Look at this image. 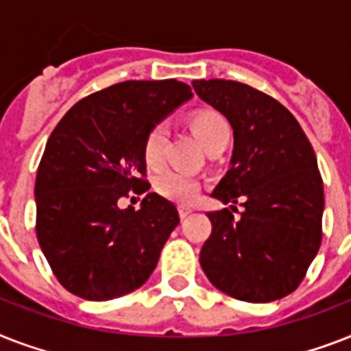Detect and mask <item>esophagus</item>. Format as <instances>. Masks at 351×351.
I'll return each instance as SVG.
<instances>
[{
  "instance_id": "obj_1",
  "label": "esophagus",
  "mask_w": 351,
  "mask_h": 351,
  "mask_svg": "<svg viewBox=\"0 0 351 351\" xmlns=\"http://www.w3.org/2000/svg\"><path fill=\"white\" fill-rule=\"evenodd\" d=\"M193 209L187 208V206H178V215H180V219H186L187 215H191Z\"/></svg>"
}]
</instances>
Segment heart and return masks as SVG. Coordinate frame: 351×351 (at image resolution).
I'll return each instance as SVG.
<instances>
[{
	"instance_id": "heart-1",
	"label": "heart",
	"mask_w": 351,
	"mask_h": 351,
	"mask_svg": "<svg viewBox=\"0 0 351 351\" xmlns=\"http://www.w3.org/2000/svg\"><path fill=\"white\" fill-rule=\"evenodd\" d=\"M191 127L206 149L219 142L220 138L230 134V123L219 112H200L191 120ZM165 142H167V125L162 121L147 132L143 143V154L149 165H158L164 160ZM154 189L167 200L189 204L198 197L202 189V180L191 173L167 169L154 178Z\"/></svg>"
}]
</instances>
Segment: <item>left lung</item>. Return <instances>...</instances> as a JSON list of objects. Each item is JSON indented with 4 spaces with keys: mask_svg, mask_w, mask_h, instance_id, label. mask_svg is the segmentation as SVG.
Listing matches in <instances>:
<instances>
[{
    "mask_svg": "<svg viewBox=\"0 0 351 351\" xmlns=\"http://www.w3.org/2000/svg\"><path fill=\"white\" fill-rule=\"evenodd\" d=\"M200 100L233 127L231 167L211 197L245 208L208 213L200 266L215 288L245 302L297 289L321 247L324 191L310 140L275 98L231 80H195Z\"/></svg>",
    "mask_w": 351,
    "mask_h": 351,
    "instance_id": "left-lung-1",
    "label": "left lung"
}]
</instances>
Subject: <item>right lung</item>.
Masks as SVG:
<instances>
[{
  "instance_id": "right-lung-1",
  "label": "right lung",
  "mask_w": 351,
  "mask_h": 351,
  "mask_svg": "<svg viewBox=\"0 0 351 351\" xmlns=\"http://www.w3.org/2000/svg\"><path fill=\"white\" fill-rule=\"evenodd\" d=\"M191 98L176 80L121 82L80 100L52 131L36 175V234L67 291L111 300L151 277L178 211L156 193L138 211L118 200L151 187L145 136Z\"/></svg>"
}]
</instances>
